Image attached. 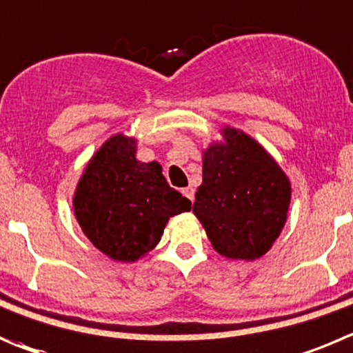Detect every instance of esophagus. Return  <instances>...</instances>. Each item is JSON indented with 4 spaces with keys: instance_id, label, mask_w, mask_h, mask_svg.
I'll return each mask as SVG.
<instances>
[{
    "instance_id": "34e87169",
    "label": "esophagus",
    "mask_w": 353,
    "mask_h": 353,
    "mask_svg": "<svg viewBox=\"0 0 353 353\" xmlns=\"http://www.w3.org/2000/svg\"><path fill=\"white\" fill-rule=\"evenodd\" d=\"M182 192H183V196L187 197V199L194 201V189H192V187H187V189H183Z\"/></svg>"
}]
</instances>
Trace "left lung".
<instances>
[{
  "mask_svg": "<svg viewBox=\"0 0 353 353\" xmlns=\"http://www.w3.org/2000/svg\"><path fill=\"white\" fill-rule=\"evenodd\" d=\"M223 142L203 154V183L194 214L214 251L232 260H256L279 237L288 220L291 183L254 139L230 126Z\"/></svg>",
  "mask_w": 353,
  "mask_h": 353,
  "instance_id": "obj_1",
  "label": "left lung"
}]
</instances>
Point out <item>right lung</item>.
Masks as SVG:
<instances>
[{
	"label": "right lung",
	"instance_id": "right-lung-1",
	"mask_svg": "<svg viewBox=\"0 0 353 353\" xmlns=\"http://www.w3.org/2000/svg\"><path fill=\"white\" fill-rule=\"evenodd\" d=\"M135 154V139L110 137L86 164L72 199L93 246L124 263L154 250L168 220L190 210V201L168 185L161 164L140 163Z\"/></svg>",
	"mask_w": 353,
	"mask_h": 353
}]
</instances>
